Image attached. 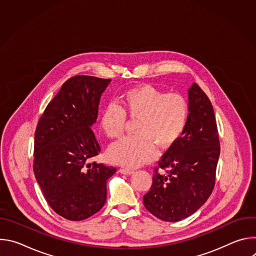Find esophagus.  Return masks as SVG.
I'll use <instances>...</instances> for the list:
<instances>
[{
  "label": "esophagus",
  "instance_id": "obj_1",
  "mask_svg": "<svg viewBox=\"0 0 256 256\" xmlns=\"http://www.w3.org/2000/svg\"><path fill=\"white\" fill-rule=\"evenodd\" d=\"M120 173L126 174V175H132V174H134V170H132V169H128V168H120Z\"/></svg>",
  "mask_w": 256,
  "mask_h": 256
}]
</instances>
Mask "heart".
Returning <instances> with one entry per match:
<instances>
[{"label": "heart", "mask_w": 256, "mask_h": 256, "mask_svg": "<svg viewBox=\"0 0 256 256\" xmlns=\"http://www.w3.org/2000/svg\"><path fill=\"white\" fill-rule=\"evenodd\" d=\"M122 106L109 103L100 116V128L109 138L120 136L126 114L138 118L134 134L114 142L108 149L112 162L126 167H138L157 156L155 143L168 149L180 138L190 116L188 99L181 93H165L152 85H140L124 91Z\"/></svg>", "instance_id": "b5f03b06"}]
</instances>
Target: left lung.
I'll return each mask as SVG.
<instances>
[{
  "mask_svg": "<svg viewBox=\"0 0 256 256\" xmlns=\"http://www.w3.org/2000/svg\"><path fill=\"white\" fill-rule=\"evenodd\" d=\"M190 116L180 138L158 162L144 208L162 221L177 222L196 212L210 196L220 156L212 105L200 87L188 89ZM159 168H168L160 174Z\"/></svg>",
  "mask_w": 256,
  "mask_h": 256,
  "instance_id": "8db88e82",
  "label": "left lung"
}]
</instances>
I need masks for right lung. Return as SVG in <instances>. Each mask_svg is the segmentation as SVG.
<instances>
[{
	"label": "right lung",
	"mask_w": 256,
	"mask_h": 256,
	"mask_svg": "<svg viewBox=\"0 0 256 256\" xmlns=\"http://www.w3.org/2000/svg\"><path fill=\"white\" fill-rule=\"evenodd\" d=\"M110 79L79 75L66 80L46 106L34 134L33 171L50 208L82 221L106 202V182L116 168L87 164L101 148L92 130Z\"/></svg>",
	"instance_id": "1"
}]
</instances>
